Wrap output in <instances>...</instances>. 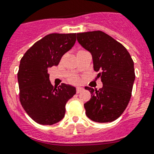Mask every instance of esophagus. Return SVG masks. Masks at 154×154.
<instances>
[{"mask_svg":"<svg viewBox=\"0 0 154 154\" xmlns=\"http://www.w3.org/2000/svg\"><path fill=\"white\" fill-rule=\"evenodd\" d=\"M82 90H83V88H82V87H77V94H79L80 92L82 91Z\"/></svg>","mask_w":154,"mask_h":154,"instance_id":"obj_1","label":"esophagus"}]
</instances>
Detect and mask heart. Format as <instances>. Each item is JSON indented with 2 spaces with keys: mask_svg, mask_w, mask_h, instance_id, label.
Returning a JSON list of instances; mask_svg holds the SVG:
<instances>
[{
  "mask_svg": "<svg viewBox=\"0 0 154 154\" xmlns=\"http://www.w3.org/2000/svg\"><path fill=\"white\" fill-rule=\"evenodd\" d=\"M72 82H77V79H76V78H74V79H72Z\"/></svg>",
  "mask_w": 154,
  "mask_h": 154,
  "instance_id": "1",
  "label": "heart"
}]
</instances>
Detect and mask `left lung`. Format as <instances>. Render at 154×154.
Instances as JSON below:
<instances>
[{
	"label": "left lung",
	"instance_id": "obj_1",
	"mask_svg": "<svg viewBox=\"0 0 154 154\" xmlns=\"http://www.w3.org/2000/svg\"><path fill=\"white\" fill-rule=\"evenodd\" d=\"M77 42L92 54L95 71H100L103 86L99 89L86 86L91 98L85 103V114L96 122L117 119L131 97L135 80L134 61L121 43L101 31L77 33Z\"/></svg>",
	"mask_w": 154,
	"mask_h": 154
}]
</instances>
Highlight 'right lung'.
<instances>
[{
  "label": "right lung",
  "mask_w": 154,
  "mask_h": 154,
  "mask_svg": "<svg viewBox=\"0 0 154 154\" xmlns=\"http://www.w3.org/2000/svg\"><path fill=\"white\" fill-rule=\"evenodd\" d=\"M76 33L46 35L28 49L20 61L17 73L20 101L24 109L40 125H53L63 119L65 105L76 94V88L61 84L53 87L49 68L57 66L72 49Z\"/></svg>",
  "instance_id": "obj_1"
}]
</instances>
